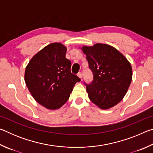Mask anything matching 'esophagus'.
<instances>
[{
    "label": "esophagus",
    "instance_id": "1",
    "mask_svg": "<svg viewBox=\"0 0 153 153\" xmlns=\"http://www.w3.org/2000/svg\"><path fill=\"white\" fill-rule=\"evenodd\" d=\"M77 76H78V77H79L80 79H82V74L81 73V72H79V73L77 74Z\"/></svg>",
    "mask_w": 153,
    "mask_h": 153
}]
</instances>
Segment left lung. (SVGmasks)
Masks as SVG:
<instances>
[{
  "label": "left lung",
  "instance_id": "left-lung-1",
  "mask_svg": "<svg viewBox=\"0 0 153 153\" xmlns=\"http://www.w3.org/2000/svg\"><path fill=\"white\" fill-rule=\"evenodd\" d=\"M93 74L86 84L90 100L102 109H108L123 99L132 79V68L125 56L115 48L97 43L82 46Z\"/></svg>",
  "mask_w": 153,
  "mask_h": 153
}]
</instances>
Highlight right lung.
I'll list each match as a JSON object with an SVG mask.
<instances>
[{
	"label": "right lung",
	"mask_w": 153,
	"mask_h": 153,
	"mask_svg": "<svg viewBox=\"0 0 153 153\" xmlns=\"http://www.w3.org/2000/svg\"><path fill=\"white\" fill-rule=\"evenodd\" d=\"M67 48L51 43L31 59L25 68L24 79L33 98L45 108L58 109L68 100L76 82L71 72V61L66 59Z\"/></svg>",
	"instance_id": "add662e5"
}]
</instances>
